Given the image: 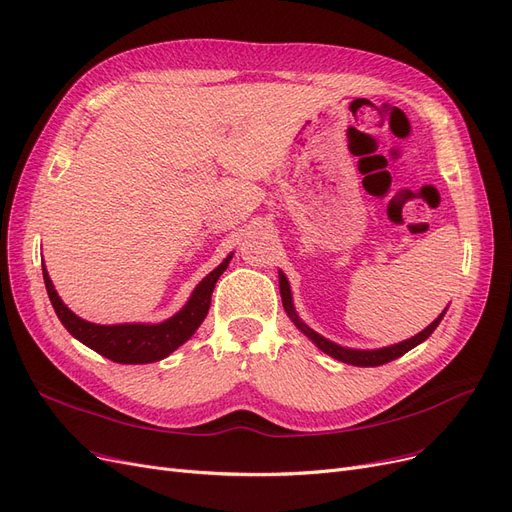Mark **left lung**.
Returning <instances> with one entry per match:
<instances>
[{
  "instance_id": "left-lung-1",
  "label": "left lung",
  "mask_w": 512,
  "mask_h": 512,
  "mask_svg": "<svg viewBox=\"0 0 512 512\" xmlns=\"http://www.w3.org/2000/svg\"><path fill=\"white\" fill-rule=\"evenodd\" d=\"M278 282H280L282 306H285V312L289 314V318L293 320L295 327H297L301 333H304L306 337H310V339H312V344H316V346H318L320 350H323L325 354L333 356L335 361H342V363H346V365H354V367H380V365H386V363L394 361V358L403 356V354H405V352H409L411 348H415L418 344H422L424 339H428V337L432 335V331L439 327V323H441L443 316H445V312H447V310H443V312L439 314V318H437V320H432V323H430L424 331H420L418 335H413V337L405 339V342H401V344H394V346L380 348V350H352V348H344V346H337V344L329 342L327 337L318 335V333H316L314 329H310L306 323H301L299 316H297V312H295V308H293V297H291V287H289V280H287V276L282 274V272H278Z\"/></svg>"
}]
</instances>
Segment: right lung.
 <instances>
[{"mask_svg": "<svg viewBox=\"0 0 512 512\" xmlns=\"http://www.w3.org/2000/svg\"><path fill=\"white\" fill-rule=\"evenodd\" d=\"M234 253L227 255L223 263L202 278L200 285L189 295L187 304L175 314L170 316L164 323L158 325H94L88 320L73 314L63 299L56 293L52 280L48 276L46 266L44 282L46 291L50 297V304L63 323V327L80 342L101 356L109 358L113 363L122 365H143V363H156L166 358L170 352H175L179 346H183L189 337L196 333V329L202 325V320L211 308V295L215 289V282L225 272L227 263H230Z\"/></svg>", "mask_w": 512, "mask_h": 512, "instance_id": "1", "label": "right lung"}]
</instances>
